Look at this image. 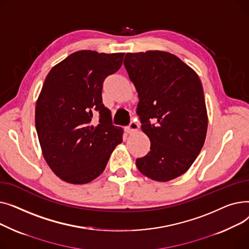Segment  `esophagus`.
<instances>
[{
    "label": "esophagus",
    "instance_id": "esophagus-1",
    "mask_svg": "<svg viewBox=\"0 0 249 249\" xmlns=\"http://www.w3.org/2000/svg\"><path fill=\"white\" fill-rule=\"evenodd\" d=\"M138 128H139L138 123H137V122H135V121H132V122L130 123L128 126H126V127H125V130H126V132H127V133L131 134V133H133V132H136L137 130H138Z\"/></svg>",
    "mask_w": 249,
    "mask_h": 249
}]
</instances>
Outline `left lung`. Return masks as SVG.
Here are the masks:
<instances>
[{
    "label": "left lung",
    "instance_id": "8db88e82",
    "mask_svg": "<svg viewBox=\"0 0 249 249\" xmlns=\"http://www.w3.org/2000/svg\"><path fill=\"white\" fill-rule=\"evenodd\" d=\"M124 65L138 93L141 129L150 140V151L136 160L137 168L153 180H172L191 167L206 139L208 115L200 77L166 51L127 53Z\"/></svg>",
    "mask_w": 249,
    "mask_h": 249
}]
</instances>
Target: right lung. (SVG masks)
I'll return each mask as SVG.
<instances>
[{"label":"right lung","mask_w":249,"mask_h":249,"mask_svg":"<svg viewBox=\"0 0 249 249\" xmlns=\"http://www.w3.org/2000/svg\"><path fill=\"white\" fill-rule=\"evenodd\" d=\"M123 57L80 50L54 65L45 78L35 107L36 131L51 171L70 184L98 178L122 142L123 129L112 124L102 89L105 78L121 68Z\"/></svg>","instance_id":"1"}]
</instances>
